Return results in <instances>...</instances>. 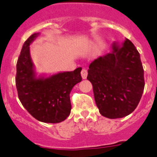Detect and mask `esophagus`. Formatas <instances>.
<instances>
[{
    "mask_svg": "<svg viewBox=\"0 0 157 157\" xmlns=\"http://www.w3.org/2000/svg\"><path fill=\"white\" fill-rule=\"evenodd\" d=\"M87 76H88V71H87V69H83L81 70V77H82L83 79H86Z\"/></svg>",
    "mask_w": 157,
    "mask_h": 157,
    "instance_id": "obj_1",
    "label": "esophagus"
}]
</instances>
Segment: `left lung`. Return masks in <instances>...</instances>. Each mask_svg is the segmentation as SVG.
<instances>
[{
  "mask_svg": "<svg viewBox=\"0 0 157 157\" xmlns=\"http://www.w3.org/2000/svg\"><path fill=\"white\" fill-rule=\"evenodd\" d=\"M87 79L93 87L99 113L108 118L131 114L138 105L144 88L140 54L128 39L114 42L111 51L89 65Z\"/></svg>",
  "mask_w": 157,
  "mask_h": 157,
  "instance_id": "obj_1",
  "label": "left lung"
}]
</instances>
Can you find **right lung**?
Returning <instances> with one entry per match:
<instances>
[{
  "instance_id": "1",
  "label": "right lung",
  "mask_w": 157,
  "mask_h": 157,
  "mask_svg": "<svg viewBox=\"0 0 157 157\" xmlns=\"http://www.w3.org/2000/svg\"><path fill=\"white\" fill-rule=\"evenodd\" d=\"M39 35L34 33L23 45L16 64V88L20 102L34 118L42 122L58 123L70 114L69 94L74 85L82 80V68L52 75H38L31 60L30 45Z\"/></svg>"
}]
</instances>
